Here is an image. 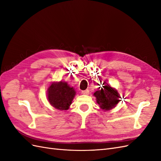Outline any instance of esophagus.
<instances>
[{"instance_id": "obj_1", "label": "esophagus", "mask_w": 161, "mask_h": 161, "mask_svg": "<svg viewBox=\"0 0 161 161\" xmlns=\"http://www.w3.org/2000/svg\"><path fill=\"white\" fill-rule=\"evenodd\" d=\"M81 93H82V95H88V94H89V91H87V90L82 91L81 92Z\"/></svg>"}]
</instances>
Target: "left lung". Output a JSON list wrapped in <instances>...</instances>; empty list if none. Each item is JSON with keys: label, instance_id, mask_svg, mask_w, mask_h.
Wrapping results in <instances>:
<instances>
[{"label": "left lung", "instance_id": "1", "mask_svg": "<svg viewBox=\"0 0 161 161\" xmlns=\"http://www.w3.org/2000/svg\"><path fill=\"white\" fill-rule=\"evenodd\" d=\"M94 96L96 97L97 103L99 104L100 108L104 111L113 109L121 101L119 99L121 97L118 91L112 88L105 82H103L102 86L99 87V90L95 92Z\"/></svg>", "mask_w": 161, "mask_h": 161}]
</instances>
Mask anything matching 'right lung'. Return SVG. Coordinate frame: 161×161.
<instances>
[{
  "mask_svg": "<svg viewBox=\"0 0 161 161\" xmlns=\"http://www.w3.org/2000/svg\"><path fill=\"white\" fill-rule=\"evenodd\" d=\"M76 95L73 87L66 82H55L47 89V99L53 108L60 110H67Z\"/></svg>",
  "mask_w": 161,
  "mask_h": 161,
  "instance_id": "obj_1",
  "label": "right lung"
}]
</instances>
